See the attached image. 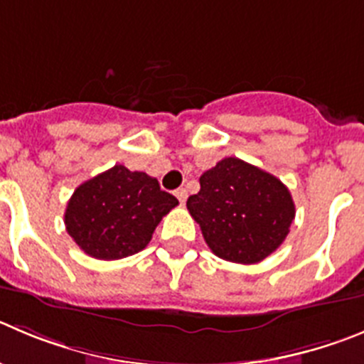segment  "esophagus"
Listing matches in <instances>:
<instances>
[{"label":"esophagus","instance_id":"esophagus-1","mask_svg":"<svg viewBox=\"0 0 364 364\" xmlns=\"http://www.w3.org/2000/svg\"><path fill=\"white\" fill-rule=\"evenodd\" d=\"M176 198L179 199V203H185L186 201V198H188V193H186V190L185 188H178L176 190Z\"/></svg>","mask_w":364,"mask_h":364}]
</instances>
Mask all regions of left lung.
I'll list each match as a JSON object with an SVG mask.
<instances>
[{
  "label": "left lung",
  "mask_w": 364,
  "mask_h": 364,
  "mask_svg": "<svg viewBox=\"0 0 364 364\" xmlns=\"http://www.w3.org/2000/svg\"><path fill=\"white\" fill-rule=\"evenodd\" d=\"M199 183L186 208L219 259L257 264L284 242L296 212L280 179L239 158H224Z\"/></svg>",
  "instance_id": "left-lung-1"
}]
</instances>
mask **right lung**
<instances>
[{
	"instance_id": "right-lung-1",
	"label": "right lung",
	"mask_w": 364,
	"mask_h": 364,
	"mask_svg": "<svg viewBox=\"0 0 364 364\" xmlns=\"http://www.w3.org/2000/svg\"><path fill=\"white\" fill-rule=\"evenodd\" d=\"M174 206L178 199L163 192L158 179L114 165L75 190L64 224L84 253L118 260L144 250Z\"/></svg>"
}]
</instances>
